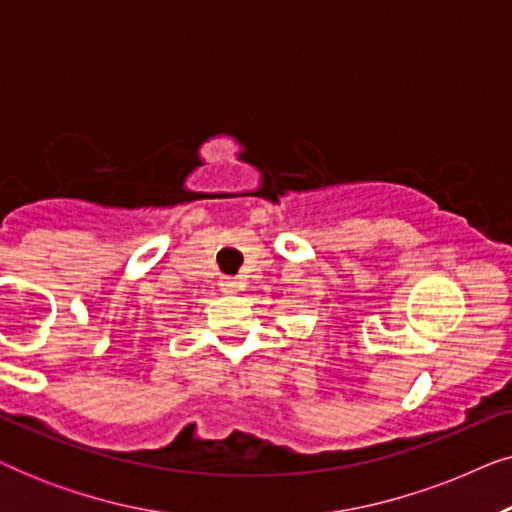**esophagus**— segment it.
Here are the masks:
<instances>
[{"mask_svg": "<svg viewBox=\"0 0 512 512\" xmlns=\"http://www.w3.org/2000/svg\"><path fill=\"white\" fill-rule=\"evenodd\" d=\"M221 291L226 293V296H235V293H240V289H242V282L240 279H235V277H221Z\"/></svg>", "mask_w": 512, "mask_h": 512, "instance_id": "obj_1", "label": "esophagus"}]
</instances>
